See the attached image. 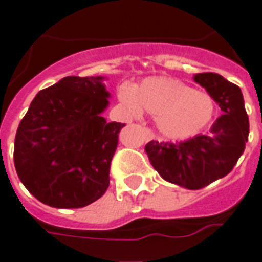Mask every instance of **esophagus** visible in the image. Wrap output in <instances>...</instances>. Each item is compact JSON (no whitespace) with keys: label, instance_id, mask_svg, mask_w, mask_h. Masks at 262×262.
<instances>
[{"label":"esophagus","instance_id":"esophagus-1","mask_svg":"<svg viewBox=\"0 0 262 262\" xmlns=\"http://www.w3.org/2000/svg\"><path fill=\"white\" fill-rule=\"evenodd\" d=\"M149 135H151V137H154V133H152V132H149Z\"/></svg>","mask_w":262,"mask_h":262}]
</instances>
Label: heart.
I'll list each match as a JSON object with an SVG mask.
<instances>
[{"label":"heart","mask_w":262,"mask_h":262,"mask_svg":"<svg viewBox=\"0 0 262 262\" xmlns=\"http://www.w3.org/2000/svg\"><path fill=\"white\" fill-rule=\"evenodd\" d=\"M119 99L133 114L143 108L156 115L158 129L171 139L197 135L215 114V100L208 92L170 77H151L135 90L123 87Z\"/></svg>","instance_id":"obj_1"}]
</instances>
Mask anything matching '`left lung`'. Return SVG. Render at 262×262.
Segmentation results:
<instances>
[{"label":"left lung","mask_w":262,"mask_h":262,"mask_svg":"<svg viewBox=\"0 0 262 262\" xmlns=\"http://www.w3.org/2000/svg\"><path fill=\"white\" fill-rule=\"evenodd\" d=\"M194 81L207 90L223 111L211 130L175 144L152 140L145 145L149 162L160 177L190 190L203 189L231 171L249 137L241 88L212 72L195 75Z\"/></svg>","instance_id":"left-lung-1"}]
</instances>
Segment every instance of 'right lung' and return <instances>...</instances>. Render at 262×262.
<instances>
[{"instance_id": "1", "label": "right lung", "mask_w": 262, "mask_h": 262, "mask_svg": "<svg viewBox=\"0 0 262 262\" xmlns=\"http://www.w3.org/2000/svg\"><path fill=\"white\" fill-rule=\"evenodd\" d=\"M102 81V76L63 77L39 91L18 125L14 167L40 203L83 208L106 193L125 123L102 117L110 98Z\"/></svg>"}]
</instances>
